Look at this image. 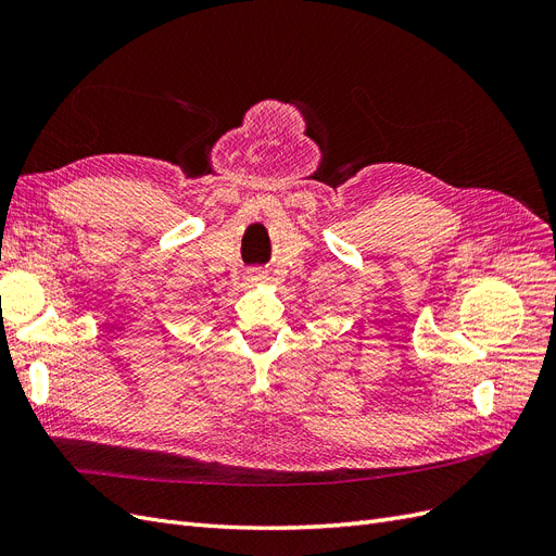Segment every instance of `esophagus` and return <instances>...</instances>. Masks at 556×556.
<instances>
[{"label":"esophagus","instance_id":"obj_1","mask_svg":"<svg viewBox=\"0 0 556 556\" xmlns=\"http://www.w3.org/2000/svg\"><path fill=\"white\" fill-rule=\"evenodd\" d=\"M264 278H266V271H262L260 266H252V268H248V271H245V280H248V285L264 282Z\"/></svg>","mask_w":556,"mask_h":556}]
</instances>
